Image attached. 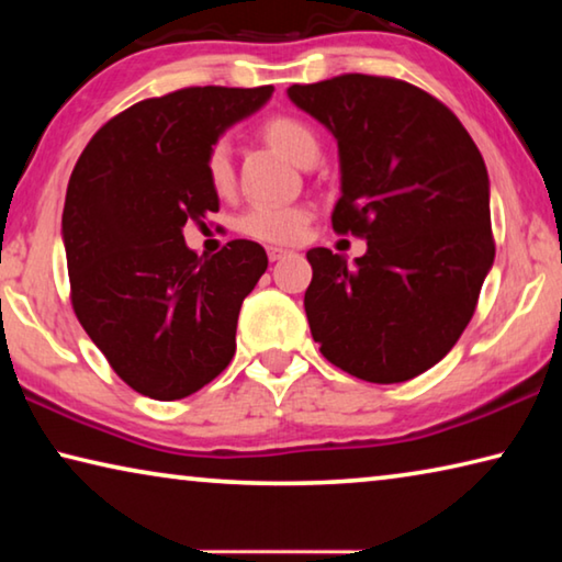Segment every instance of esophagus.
<instances>
[{
    "instance_id": "34e87169",
    "label": "esophagus",
    "mask_w": 562,
    "mask_h": 562,
    "mask_svg": "<svg viewBox=\"0 0 562 562\" xmlns=\"http://www.w3.org/2000/svg\"><path fill=\"white\" fill-rule=\"evenodd\" d=\"M288 255H290V250H284V247H274V245L268 247V258H270V262H278V260H282V258H288Z\"/></svg>"
}]
</instances>
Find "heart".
Returning a JSON list of instances; mask_svg holds the SVG:
<instances>
[{
    "label": "heart",
    "mask_w": 562,
    "mask_h": 562,
    "mask_svg": "<svg viewBox=\"0 0 562 562\" xmlns=\"http://www.w3.org/2000/svg\"><path fill=\"white\" fill-rule=\"evenodd\" d=\"M262 138L292 164L302 166L312 154H319V140L307 123L294 116H272L262 123ZM205 173L215 193L233 188V158L227 144H215L207 150ZM310 223V211L302 205H252L240 215V231L262 243L288 245L300 240Z\"/></svg>",
    "instance_id": "obj_1"
}]
</instances>
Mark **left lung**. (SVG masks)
<instances>
[{
  "mask_svg": "<svg viewBox=\"0 0 562 562\" xmlns=\"http://www.w3.org/2000/svg\"><path fill=\"white\" fill-rule=\"evenodd\" d=\"M337 140V233L367 240L347 265L312 247L304 292L312 337L331 364L374 384L414 379L449 355L493 268L491 183L461 121L429 93L345 74L288 89Z\"/></svg>",
  "mask_w": 562,
  "mask_h": 562,
  "instance_id": "1",
  "label": "left lung"
}]
</instances>
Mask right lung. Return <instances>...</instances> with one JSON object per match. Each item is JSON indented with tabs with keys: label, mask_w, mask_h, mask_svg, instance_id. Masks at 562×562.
<instances>
[{
	"label": "right lung",
	"mask_w": 562,
	"mask_h": 562,
	"mask_svg": "<svg viewBox=\"0 0 562 562\" xmlns=\"http://www.w3.org/2000/svg\"><path fill=\"white\" fill-rule=\"evenodd\" d=\"M272 91L193 87L140 101L76 160L61 217L74 312L138 394H195L235 355L237 315L268 255L233 240L205 258L186 245L183 227L221 207L207 150Z\"/></svg>",
	"instance_id": "1"
}]
</instances>
